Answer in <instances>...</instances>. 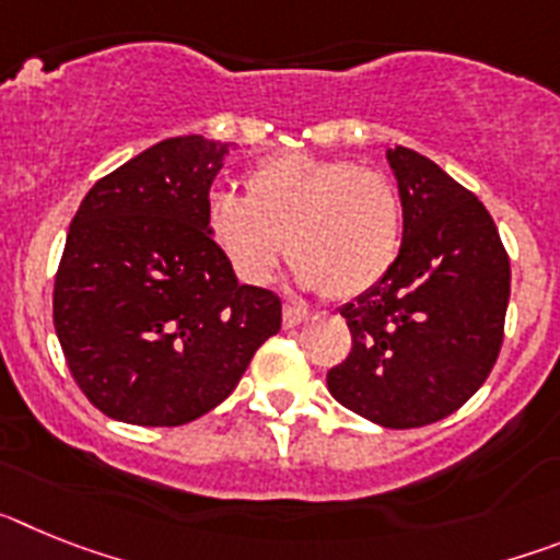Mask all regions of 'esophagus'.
Instances as JSON below:
<instances>
[{"instance_id":"34e87169","label":"esophagus","mask_w":560,"mask_h":560,"mask_svg":"<svg viewBox=\"0 0 560 560\" xmlns=\"http://www.w3.org/2000/svg\"><path fill=\"white\" fill-rule=\"evenodd\" d=\"M308 319V311L303 305H294L289 303L283 308V328H296V325H303Z\"/></svg>"}]
</instances>
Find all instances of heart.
Instances as JSON below:
<instances>
[{"mask_svg":"<svg viewBox=\"0 0 560 560\" xmlns=\"http://www.w3.org/2000/svg\"><path fill=\"white\" fill-rule=\"evenodd\" d=\"M244 185L246 196L215 187L205 199L207 235L237 280L269 283L285 249L300 283L353 300L393 269L404 207L384 171L280 153L252 167Z\"/></svg>","mask_w":560,"mask_h":560,"instance_id":"obj_1","label":"heart"}]
</instances>
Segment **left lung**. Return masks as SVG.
Masks as SVG:
<instances>
[{
	"label": "left lung",
	"mask_w": 560,
	"mask_h": 560,
	"mask_svg": "<svg viewBox=\"0 0 560 560\" xmlns=\"http://www.w3.org/2000/svg\"><path fill=\"white\" fill-rule=\"evenodd\" d=\"M404 244L368 294L341 305L353 348L328 370L341 407L387 429L448 418L491 375L511 300V260L491 212L412 148H389Z\"/></svg>",
	"instance_id": "left-lung-1"
}]
</instances>
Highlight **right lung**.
<instances>
[{"mask_svg":"<svg viewBox=\"0 0 560 560\" xmlns=\"http://www.w3.org/2000/svg\"><path fill=\"white\" fill-rule=\"evenodd\" d=\"M230 148L199 133L156 142L95 182L69 224L52 323L69 373L108 418H201L280 330V296L237 283L205 230Z\"/></svg>","mask_w":560,"mask_h":560,"instance_id":"right-lung-1","label":"right lung"}]
</instances>
